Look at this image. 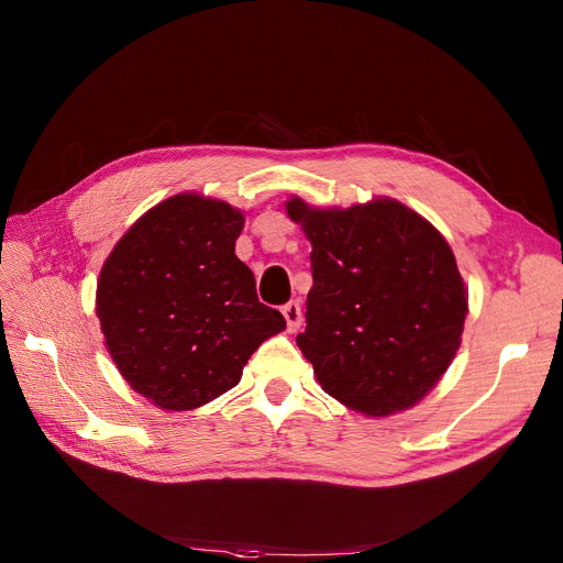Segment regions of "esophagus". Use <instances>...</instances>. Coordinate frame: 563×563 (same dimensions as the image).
Listing matches in <instances>:
<instances>
[{"instance_id": "esophagus-1", "label": "esophagus", "mask_w": 563, "mask_h": 563, "mask_svg": "<svg viewBox=\"0 0 563 563\" xmlns=\"http://www.w3.org/2000/svg\"><path fill=\"white\" fill-rule=\"evenodd\" d=\"M283 317L287 321V331H297L301 327V303L289 301L283 306Z\"/></svg>"}]
</instances>
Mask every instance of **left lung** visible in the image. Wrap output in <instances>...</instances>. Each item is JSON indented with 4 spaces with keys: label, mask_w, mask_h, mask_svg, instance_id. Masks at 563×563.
Returning a JSON list of instances; mask_svg holds the SVG:
<instances>
[{
    "label": "left lung",
    "mask_w": 563,
    "mask_h": 563,
    "mask_svg": "<svg viewBox=\"0 0 563 563\" xmlns=\"http://www.w3.org/2000/svg\"><path fill=\"white\" fill-rule=\"evenodd\" d=\"M287 217L312 244V289L297 344L323 393L388 418L424 399L452 365L467 314L456 257L424 217L395 198Z\"/></svg>",
    "instance_id": "left-lung-1"
}]
</instances>
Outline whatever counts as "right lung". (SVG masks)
Returning <instances> with one entry per match:
<instances>
[{"label":"right lung","instance_id":"obj_1","mask_svg":"<svg viewBox=\"0 0 563 563\" xmlns=\"http://www.w3.org/2000/svg\"><path fill=\"white\" fill-rule=\"evenodd\" d=\"M244 212L202 194L151 207L102 264L96 314L128 386L162 410H194L234 388L253 351L285 331L234 255Z\"/></svg>","mask_w":563,"mask_h":563}]
</instances>
